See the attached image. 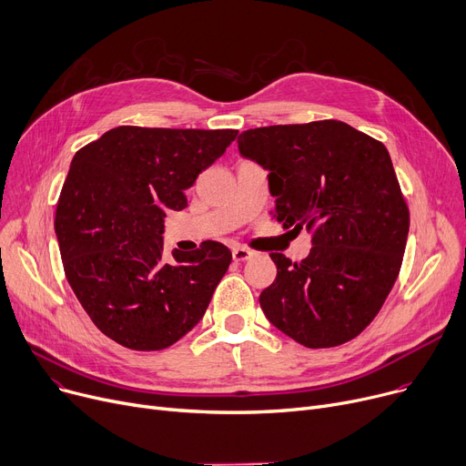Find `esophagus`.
<instances>
[{
	"label": "esophagus",
	"instance_id": "esophagus-1",
	"mask_svg": "<svg viewBox=\"0 0 466 466\" xmlns=\"http://www.w3.org/2000/svg\"><path fill=\"white\" fill-rule=\"evenodd\" d=\"M252 256H254V252L248 250V248H242V246H235V248H233V259L235 261H246V259H250Z\"/></svg>",
	"mask_w": 466,
	"mask_h": 466
}]
</instances>
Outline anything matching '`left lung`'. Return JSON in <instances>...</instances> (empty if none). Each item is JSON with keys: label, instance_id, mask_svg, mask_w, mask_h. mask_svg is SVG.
<instances>
[{"label": "left lung", "instance_id": "8db88e82", "mask_svg": "<svg viewBox=\"0 0 466 466\" xmlns=\"http://www.w3.org/2000/svg\"><path fill=\"white\" fill-rule=\"evenodd\" d=\"M237 143L268 171L272 218L312 233L303 261L270 254L279 272L259 295L267 319L307 348L355 339L388 299L408 238L388 148L339 120L256 127Z\"/></svg>", "mask_w": 466, "mask_h": 466}]
</instances>
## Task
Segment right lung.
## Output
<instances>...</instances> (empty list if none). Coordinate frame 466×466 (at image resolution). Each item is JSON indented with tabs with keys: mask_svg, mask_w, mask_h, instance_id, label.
Here are the masks:
<instances>
[{
	"mask_svg": "<svg viewBox=\"0 0 466 466\" xmlns=\"http://www.w3.org/2000/svg\"><path fill=\"white\" fill-rule=\"evenodd\" d=\"M237 133L118 126L75 154L54 229L67 282L108 339L163 350L203 318L231 252L207 240L163 259V218Z\"/></svg>",
	"mask_w": 466,
	"mask_h": 466,
	"instance_id": "add662e5",
	"label": "right lung"
}]
</instances>
